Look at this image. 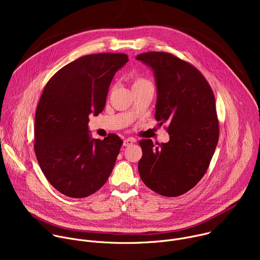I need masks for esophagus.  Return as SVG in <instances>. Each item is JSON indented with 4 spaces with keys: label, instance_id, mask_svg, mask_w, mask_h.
<instances>
[{
    "label": "esophagus",
    "instance_id": "esophagus-1",
    "mask_svg": "<svg viewBox=\"0 0 260 260\" xmlns=\"http://www.w3.org/2000/svg\"><path fill=\"white\" fill-rule=\"evenodd\" d=\"M134 142H135V140H134V139H131V138L125 139V140L123 141V146H125V147L131 146V145H133V144H134Z\"/></svg>",
    "mask_w": 260,
    "mask_h": 260
}]
</instances>
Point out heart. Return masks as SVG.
I'll list each match as a JSON object with an SVG mask.
<instances>
[{
  "label": "heart",
  "instance_id": "heart-1",
  "mask_svg": "<svg viewBox=\"0 0 260 260\" xmlns=\"http://www.w3.org/2000/svg\"><path fill=\"white\" fill-rule=\"evenodd\" d=\"M133 88H136V87H139V86H143V85H146V84H149L150 81L147 80L146 78L144 77H141V76H136L133 78Z\"/></svg>",
  "mask_w": 260,
  "mask_h": 260
}]
</instances>
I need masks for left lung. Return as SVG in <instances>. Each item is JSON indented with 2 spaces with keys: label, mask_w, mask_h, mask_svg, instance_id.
Listing matches in <instances>:
<instances>
[{
  "label": "left lung",
  "mask_w": 260,
  "mask_h": 260,
  "mask_svg": "<svg viewBox=\"0 0 260 260\" xmlns=\"http://www.w3.org/2000/svg\"><path fill=\"white\" fill-rule=\"evenodd\" d=\"M152 68L156 78L155 119L167 123L168 143L139 142V174L156 193L175 198L193 188L206 174L219 139L214 92L191 63L171 53L149 51L136 56Z\"/></svg>",
  "instance_id": "1"
}]
</instances>
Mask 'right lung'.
I'll return each mask as SVG.
<instances>
[{
	"instance_id": "1",
	"label": "right lung",
	"mask_w": 260,
	"mask_h": 260,
	"mask_svg": "<svg viewBox=\"0 0 260 260\" xmlns=\"http://www.w3.org/2000/svg\"><path fill=\"white\" fill-rule=\"evenodd\" d=\"M128 57L124 53L81 56L47 82L36 110L34 149L52 186L75 199L86 198L107 182L122 140L110 134L90 139L88 116L105 108L109 86Z\"/></svg>"
}]
</instances>
